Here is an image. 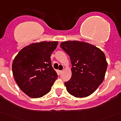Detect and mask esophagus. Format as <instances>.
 I'll use <instances>...</instances> for the list:
<instances>
[{
    "label": "esophagus",
    "instance_id": "1",
    "mask_svg": "<svg viewBox=\"0 0 121 121\" xmlns=\"http://www.w3.org/2000/svg\"><path fill=\"white\" fill-rule=\"evenodd\" d=\"M62 71H60V70H57V73H58L59 75H60V73H62Z\"/></svg>",
    "mask_w": 121,
    "mask_h": 121
}]
</instances>
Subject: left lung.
<instances>
[{
    "mask_svg": "<svg viewBox=\"0 0 121 121\" xmlns=\"http://www.w3.org/2000/svg\"><path fill=\"white\" fill-rule=\"evenodd\" d=\"M60 47L72 64V77L65 82L68 92L78 98L89 96L104 78L108 67L105 55L99 48L84 41H64Z\"/></svg>",
    "mask_w": 121,
    "mask_h": 121,
    "instance_id": "8db88e82",
    "label": "left lung"
}]
</instances>
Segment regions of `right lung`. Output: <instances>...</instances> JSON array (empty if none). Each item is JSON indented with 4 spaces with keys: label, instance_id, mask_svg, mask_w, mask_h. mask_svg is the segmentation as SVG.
<instances>
[{
    "label": "right lung",
    "instance_id": "1",
    "mask_svg": "<svg viewBox=\"0 0 121 121\" xmlns=\"http://www.w3.org/2000/svg\"><path fill=\"white\" fill-rule=\"evenodd\" d=\"M58 41H41L24 47L12 63V73L20 89L31 98L48 94L57 78L50 56Z\"/></svg>",
    "mask_w": 121,
    "mask_h": 121
}]
</instances>
